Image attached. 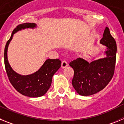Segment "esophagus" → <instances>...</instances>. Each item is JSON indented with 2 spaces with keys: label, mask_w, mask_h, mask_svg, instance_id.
<instances>
[{
  "label": "esophagus",
  "mask_w": 124,
  "mask_h": 124,
  "mask_svg": "<svg viewBox=\"0 0 124 124\" xmlns=\"http://www.w3.org/2000/svg\"><path fill=\"white\" fill-rule=\"evenodd\" d=\"M68 66V63H67V61H65V60L62 61V63H61V68H65L66 67H67Z\"/></svg>",
  "instance_id": "34e87169"
}]
</instances>
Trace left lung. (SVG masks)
Segmentation results:
<instances>
[{
  "instance_id": "obj_1",
  "label": "left lung",
  "mask_w": 124,
  "mask_h": 124,
  "mask_svg": "<svg viewBox=\"0 0 124 124\" xmlns=\"http://www.w3.org/2000/svg\"><path fill=\"white\" fill-rule=\"evenodd\" d=\"M100 43L107 47L106 58L91 62L78 58L70 63L74 70L72 84L81 96H91L102 90L114 74L117 45L108 27L105 28Z\"/></svg>"
}]
</instances>
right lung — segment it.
Here are the masks:
<instances>
[{
    "mask_svg": "<svg viewBox=\"0 0 124 124\" xmlns=\"http://www.w3.org/2000/svg\"><path fill=\"white\" fill-rule=\"evenodd\" d=\"M35 27V24L33 23H25L18 25L14 30L4 50L5 71L10 82L18 93L31 97H40L46 93L51 86L53 76L60 68L61 63L59 59H48L37 72L27 76L20 75L12 69L7 60V48L14 34L22 28Z\"/></svg>",
    "mask_w": 124,
    "mask_h": 124,
    "instance_id": "right-lung-1",
    "label": "right lung"
}]
</instances>
